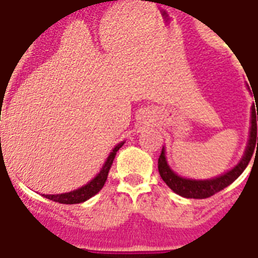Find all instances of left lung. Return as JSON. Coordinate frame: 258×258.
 I'll return each mask as SVG.
<instances>
[{
  "label": "left lung",
  "instance_id": "obj_1",
  "mask_svg": "<svg viewBox=\"0 0 258 258\" xmlns=\"http://www.w3.org/2000/svg\"><path fill=\"white\" fill-rule=\"evenodd\" d=\"M254 95V94H253ZM257 121H258V109L255 114L254 107H251V119H250V133H249V141H247L246 149L243 153L242 159L235 165L234 168L227 171L223 175L207 180H192V179H185V177L179 176L172 169L169 168L167 159H165V149L163 147L159 157V172H160L161 179L165 181V184L172 189L173 192L184 198H194V199H205V198L213 197L214 194L219 192L221 189L226 188L230 185L237 177L243 172L246 168L249 161L251 159L253 152L258 151V136H257ZM257 145L255 146V144Z\"/></svg>",
  "mask_w": 258,
  "mask_h": 258
}]
</instances>
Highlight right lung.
<instances>
[{
  "label": "right lung",
  "mask_w": 258,
  "mask_h": 258,
  "mask_svg": "<svg viewBox=\"0 0 258 258\" xmlns=\"http://www.w3.org/2000/svg\"><path fill=\"white\" fill-rule=\"evenodd\" d=\"M1 140V139H0ZM123 145L122 143H119L115 145V148L110 152V155L107 157V160L105 161V164L102 167V169L99 171L97 176L94 177L93 180L89 181L87 184L81 187V188L75 189V191H71V192L66 194H57V195H44L45 198H48L49 201L59 202V203H63V205H75V203H82V202H86L87 199H90L91 197H94L95 194H98L102 189V187L105 185V181L107 179V175H109V171H110V167L113 164V160H114L115 155H117V151Z\"/></svg>",
  "instance_id": "add662e5"
}]
</instances>
